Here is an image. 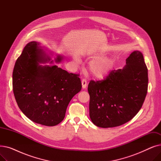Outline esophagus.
Returning a JSON list of instances; mask_svg holds the SVG:
<instances>
[{
  "label": "esophagus",
  "instance_id": "esophagus-1",
  "mask_svg": "<svg viewBox=\"0 0 161 161\" xmlns=\"http://www.w3.org/2000/svg\"><path fill=\"white\" fill-rule=\"evenodd\" d=\"M81 84H82V87L83 89H86V87H87V80L83 78L81 81Z\"/></svg>",
  "mask_w": 161,
  "mask_h": 161
}]
</instances>
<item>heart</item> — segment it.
Here are the masks:
<instances>
[{
    "label": "heart",
    "instance_id": "heart-1",
    "mask_svg": "<svg viewBox=\"0 0 161 161\" xmlns=\"http://www.w3.org/2000/svg\"><path fill=\"white\" fill-rule=\"evenodd\" d=\"M77 61H78L77 59ZM112 68L111 61L106 58H99L89 63V70L97 78H103L107 75Z\"/></svg>",
    "mask_w": 161,
    "mask_h": 161
}]
</instances>
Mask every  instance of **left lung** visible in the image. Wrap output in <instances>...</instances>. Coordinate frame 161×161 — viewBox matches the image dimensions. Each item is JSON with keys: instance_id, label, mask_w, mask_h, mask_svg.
<instances>
[{"instance_id": "8db88e82", "label": "left lung", "mask_w": 161, "mask_h": 161, "mask_svg": "<svg viewBox=\"0 0 161 161\" xmlns=\"http://www.w3.org/2000/svg\"><path fill=\"white\" fill-rule=\"evenodd\" d=\"M126 64L123 69L112 70L104 80L89 83V116L98 127H115L129 121L144 102L148 70L142 53L134 51Z\"/></svg>"}]
</instances>
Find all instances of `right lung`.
I'll use <instances>...</instances> for the list:
<instances>
[{
	"label": "right lung",
	"mask_w": 161,
	"mask_h": 161,
	"mask_svg": "<svg viewBox=\"0 0 161 161\" xmlns=\"http://www.w3.org/2000/svg\"><path fill=\"white\" fill-rule=\"evenodd\" d=\"M39 45L37 42H29L17 59L12 74L14 95L29 119L55 126L63 120L70 101L81 89V82L80 74L57 65H38L50 61ZM61 60L60 56L55 59L57 63Z\"/></svg>",
	"instance_id": "right-lung-1"
}]
</instances>
